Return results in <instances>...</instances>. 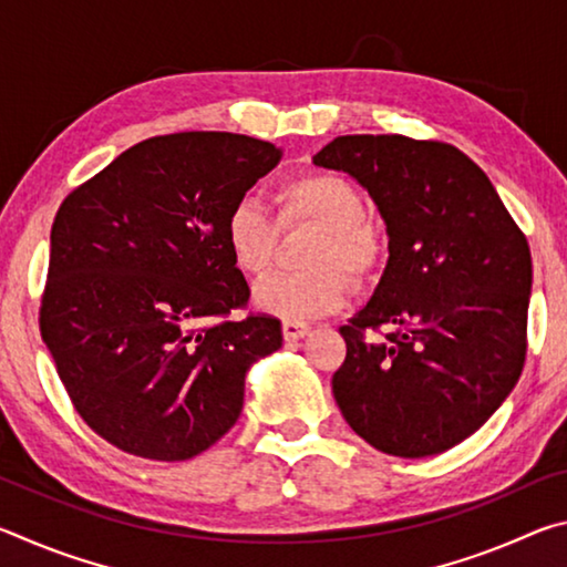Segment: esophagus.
<instances>
[{"instance_id":"34e87169","label":"esophagus","mask_w":567,"mask_h":567,"mask_svg":"<svg viewBox=\"0 0 567 567\" xmlns=\"http://www.w3.org/2000/svg\"><path fill=\"white\" fill-rule=\"evenodd\" d=\"M310 332V324L302 320H282V338L285 340H300Z\"/></svg>"}]
</instances>
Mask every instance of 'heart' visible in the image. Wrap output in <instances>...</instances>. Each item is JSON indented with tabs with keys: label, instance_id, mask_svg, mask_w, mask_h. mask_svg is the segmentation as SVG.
Returning <instances> with one entry per match:
<instances>
[{
	"label": "heart",
	"instance_id": "obj_1",
	"mask_svg": "<svg viewBox=\"0 0 567 567\" xmlns=\"http://www.w3.org/2000/svg\"><path fill=\"white\" fill-rule=\"evenodd\" d=\"M277 219L252 197H239L225 217L223 237L235 270L245 277H265L275 267L280 237L295 227L318 229L305 249L302 265L310 270L275 275L257 285V310L285 320L328 315L348 297V280L364 287L385 270L388 235L368 217L360 187L338 172L307 169L287 177L275 192Z\"/></svg>",
	"mask_w": 567,
	"mask_h": 567
}]
</instances>
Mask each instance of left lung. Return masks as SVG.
<instances>
[{
    "mask_svg": "<svg viewBox=\"0 0 567 567\" xmlns=\"http://www.w3.org/2000/svg\"><path fill=\"white\" fill-rule=\"evenodd\" d=\"M375 199L390 260L340 334L332 395L364 443L398 457L445 453L501 408L527 352L533 262L483 169L440 140L342 134L315 155Z\"/></svg>",
    "mask_w": 567,
    "mask_h": 567,
    "instance_id": "1",
    "label": "left lung"
}]
</instances>
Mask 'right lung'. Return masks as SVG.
<instances>
[{"label":"right lung","mask_w":567,"mask_h":567,"mask_svg":"<svg viewBox=\"0 0 567 567\" xmlns=\"http://www.w3.org/2000/svg\"><path fill=\"white\" fill-rule=\"evenodd\" d=\"M280 150L247 134L150 137L56 209L40 332L80 417L124 453L175 463L235 425L245 372L282 344L247 310L225 217Z\"/></svg>","instance_id":"add662e5"}]
</instances>
